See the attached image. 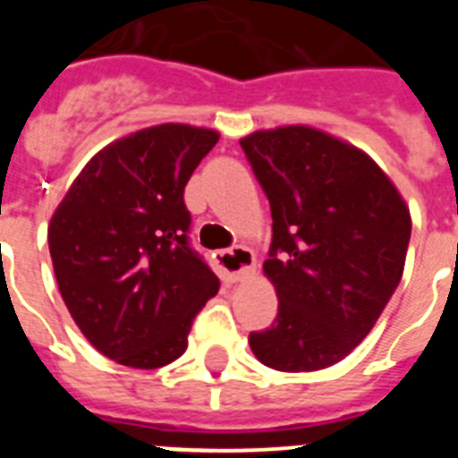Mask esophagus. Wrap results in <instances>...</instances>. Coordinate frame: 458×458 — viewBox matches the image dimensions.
Returning <instances> with one entry per match:
<instances>
[{
	"label": "esophagus",
	"mask_w": 458,
	"mask_h": 458,
	"mask_svg": "<svg viewBox=\"0 0 458 458\" xmlns=\"http://www.w3.org/2000/svg\"><path fill=\"white\" fill-rule=\"evenodd\" d=\"M216 264L226 279H232V282H241V279H248L250 275H254V268H257V259H254L252 250L238 245V248L222 250V252H217Z\"/></svg>",
	"instance_id": "1"
}]
</instances>
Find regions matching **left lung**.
Listing matches in <instances>:
<instances>
[{
    "label": "left lung",
    "instance_id": "1",
    "mask_svg": "<svg viewBox=\"0 0 458 458\" xmlns=\"http://www.w3.org/2000/svg\"><path fill=\"white\" fill-rule=\"evenodd\" d=\"M241 147L270 201L264 275L279 301L275 323L250 335V349L289 374L337 365L399 286L408 204L374 157L314 125L254 131Z\"/></svg>",
    "mask_w": 458,
    "mask_h": 458
}]
</instances>
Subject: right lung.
<instances>
[{
	"instance_id": "right-lung-1",
	"label": "right lung",
	"mask_w": 458,
	"mask_h": 458,
	"mask_svg": "<svg viewBox=\"0 0 458 458\" xmlns=\"http://www.w3.org/2000/svg\"><path fill=\"white\" fill-rule=\"evenodd\" d=\"M220 132L160 123L119 137L84 165L47 225L64 302L93 349L160 369L188 349L217 277L188 245L183 190Z\"/></svg>"
}]
</instances>
